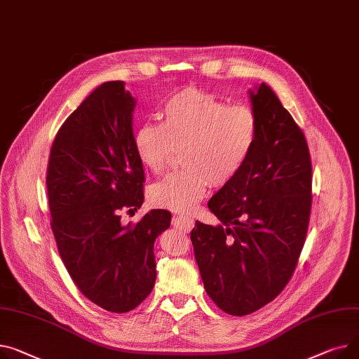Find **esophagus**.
I'll use <instances>...</instances> for the list:
<instances>
[{
  "label": "esophagus",
  "mask_w": 359,
  "mask_h": 359,
  "mask_svg": "<svg viewBox=\"0 0 359 359\" xmlns=\"http://www.w3.org/2000/svg\"><path fill=\"white\" fill-rule=\"evenodd\" d=\"M173 224H175V226L180 228L184 232H189L190 229L194 228V221L190 219L189 217H186V215H183V213L175 215V217H173Z\"/></svg>",
  "instance_id": "34e87169"
}]
</instances>
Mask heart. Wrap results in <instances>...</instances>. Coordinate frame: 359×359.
Wrapping results in <instances>:
<instances>
[{"label":"heart","mask_w":359,"mask_h":359,"mask_svg":"<svg viewBox=\"0 0 359 359\" xmlns=\"http://www.w3.org/2000/svg\"><path fill=\"white\" fill-rule=\"evenodd\" d=\"M258 133V116L251 107L229 105L195 88L172 95L161 105L160 124L144 123L134 134L137 156L154 175L169 169L176 149H182L184 167L153 186V203L173 210L194 209L209 183L221 187L240 175Z\"/></svg>","instance_id":"obj_1"}]
</instances>
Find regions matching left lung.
Returning <instances> with one entry per match:
<instances>
[{"label":"left lung","instance_id":"8db88e82","mask_svg":"<svg viewBox=\"0 0 359 359\" xmlns=\"http://www.w3.org/2000/svg\"><path fill=\"white\" fill-rule=\"evenodd\" d=\"M259 123L255 149L208 206L221 221L190 232L205 290L228 315L245 316L290 281L312 209V161L303 131L273 89L250 90Z\"/></svg>","mask_w":359,"mask_h":359}]
</instances>
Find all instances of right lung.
Returning a JSON list of instances; mask_svg holds the SVG:
<instances>
[{
	"label": "right lung",
	"instance_id": "1",
	"mask_svg": "<svg viewBox=\"0 0 359 359\" xmlns=\"http://www.w3.org/2000/svg\"><path fill=\"white\" fill-rule=\"evenodd\" d=\"M135 100L123 81L105 82L72 112L50 149L46 186L50 226L69 276L92 303L135 309L156 281L154 241L170 226L165 209L124 225L144 202V170L133 134Z\"/></svg>",
	"mask_w": 359,
	"mask_h": 359
}]
</instances>
